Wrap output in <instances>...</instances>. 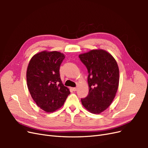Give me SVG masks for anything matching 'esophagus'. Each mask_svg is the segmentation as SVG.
<instances>
[{"label": "esophagus", "mask_w": 148, "mask_h": 148, "mask_svg": "<svg viewBox=\"0 0 148 148\" xmlns=\"http://www.w3.org/2000/svg\"><path fill=\"white\" fill-rule=\"evenodd\" d=\"M71 89H72V90L74 91L77 90V88H71Z\"/></svg>", "instance_id": "1"}]
</instances>
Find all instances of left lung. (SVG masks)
Masks as SVG:
<instances>
[{
	"label": "left lung",
	"instance_id": "8db88e82",
	"mask_svg": "<svg viewBox=\"0 0 148 148\" xmlns=\"http://www.w3.org/2000/svg\"><path fill=\"white\" fill-rule=\"evenodd\" d=\"M80 60L88 71L89 94L82 99L89 112L99 114L112 104L117 92L119 69L114 57L104 49H92L80 53Z\"/></svg>",
	"mask_w": 148,
	"mask_h": 148
}]
</instances>
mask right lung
Here are the masks:
<instances>
[{"mask_svg": "<svg viewBox=\"0 0 148 148\" xmlns=\"http://www.w3.org/2000/svg\"><path fill=\"white\" fill-rule=\"evenodd\" d=\"M65 57L60 52L43 51L34 54L28 64V90L36 104L46 112L59 109L70 93L62 83L59 73L60 65Z\"/></svg>", "mask_w": 148, "mask_h": 148, "instance_id": "right-lung-1", "label": "right lung"}]
</instances>
